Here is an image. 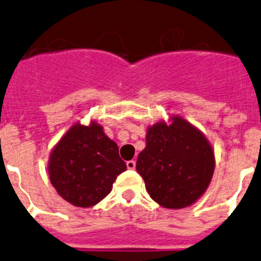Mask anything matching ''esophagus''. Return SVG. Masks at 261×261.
I'll use <instances>...</instances> for the list:
<instances>
[{"mask_svg": "<svg viewBox=\"0 0 261 261\" xmlns=\"http://www.w3.org/2000/svg\"><path fill=\"white\" fill-rule=\"evenodd\" d=\"M126 166H127L128 169H135L136 162L135 161H128L127 163H126Z\"/></svg>", "mask_w": 261, "mask_h": 261, "instance_id": "obj_1", "label": "esophagus"}]
</instances>
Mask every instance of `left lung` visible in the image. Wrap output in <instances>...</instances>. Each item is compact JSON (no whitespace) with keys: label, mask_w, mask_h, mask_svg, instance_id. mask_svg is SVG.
Here are the masks:
<instances>
[{"label":"left lung","mask_w":261,"mask_h":261,"mask_svg":"<svg viewBox=\"0 0 261 261\" xmlns=\"http://www.w3.org/2000/svg\"><path fill=\"white\" fill-rule=\"evenodd\" d=\"M136 171L155 203L168 209L192 205L206 191L216 158L211 143L185 118L172 116L149 126Z\"/></svg>","instance_id":"1"}]
</instances>
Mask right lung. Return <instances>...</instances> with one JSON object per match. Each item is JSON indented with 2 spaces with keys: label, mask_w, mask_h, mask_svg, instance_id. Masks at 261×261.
I'll return each mask as SVG.
<instances>
[{
  "label": "right lung",
  "mask_w": 261,
  "mask_h": 261,
  "mask_svg": "<svg viewBox=\"0 0 261 261\" xmlns=\"http://www.w3.org/2000/svg\"><path fill=\"white\" fill-rule=\"evenodd\" d=\"M126 171L118 146L92 121L75 123L50 151L48 174L57 194L79 208H90L111 192L117 176Z\"/></svg>",
  "instance_id": "right-lung-1"
}]
</instances>
